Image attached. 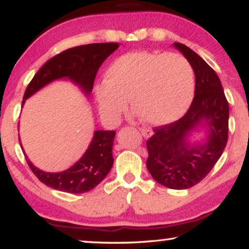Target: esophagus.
Instances as JSON below:
<instances>
[{"label": "esophagus", "instance_id": "esophagus-1", "mask_svg": "<svg viewBox=\"0 0 249 249\" xmlns=\"http://www.w3.org/2000/svg\"><path fill=\"white\" fill-rule=\"evenodd\" d=\"M139 130H140V133H142V136H143V137H146V138L150 137L151 135H152V130H151V129H149V128L142 127V128H139Z\"/></svg>", "mask_w": 249, "mask_h": 249}]
</instances>
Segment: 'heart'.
<instances>
[{
    "label": "heart",
    "mask_w": 249,
    "mask_h": 249,
    "mask_svg": "<svg viewBox=\"0 0 249 249\" xmlns=\"http://www.w3.org/2000/svg\"><path fill=\"white\" fill-rule=\"evenodd\" d=\"M107 80L98 84L94 94L99 114L114 123L127 109L151 125H165L182 117L193 101L195 73L179 54L129 52L113 61Z\"/></svg>",
    "instance_id": "b5f03b06"
}]
</instances>
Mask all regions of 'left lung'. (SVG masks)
I'll use <instances>...</instances> for the list:
<instances>
[{"label":"left lung","mask_w":249,"mask_h":249,"mask_svg":"<svg viewBox=\"0 0 249 249\" xmlns=\"http://www.w3.org/2000/svg\"><path fill=\"white\" fill-rule=\"evenodd\" d=\"M195 73V97L185 115L153 128L147 140V169L158 183L172 189L195 186L209 174L223 153L229 138V102L215 71L192 49L175 42ZM206 125L203 144H189L187 136Z\"/></svg>","instance_id":"8db88e82"}]
</instances>
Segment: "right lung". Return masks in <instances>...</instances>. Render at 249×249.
I'll return each instance as SVG.
<instances>
[{
    "mask_svg": "<svg viewBox=\"0 0 249 249\" xmlns=\"http://www.w3.org/2000/svg\"><path fill=\"white\" fill-rule=\"evenodd\" d=\"M119 47L117 42L91 43L58 53L36 73L27 86L21 106H24L27 98L39 89L60 78H69L78 85L86 94H90L98 70ZM114 137V130H96L91 143L79 161L71 168L58 173L39 170L26 155L25 158L33 173L47 186L70 194L86 193L96 187L110 172L113 165L112 147Z\"/></svg>",
    "mask_w": 249,
    "mask_h": 249,
    "instance_id": "1",
    "label": "right lung"
}]
</instances>
